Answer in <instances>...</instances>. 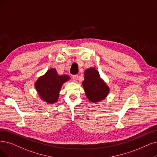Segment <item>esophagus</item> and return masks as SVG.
<instances>
[{
    "instance_id": "34e87169",
    "label": "esophagus",
    "mask_w": 157,
    "mask_h": 157,
    "mask_svg": "<svg viewBox=\"0 0 157 157\" xmlns=\"http://www.w3.org/2000/svg\"><path fill=\"white\" fill-rule=\"evenodd\" d=\"M78 75H73L72 77V79L74 81V82H77V79H78Z\"/></svg>"
}]
</instances>
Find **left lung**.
<instances>
[{
  "mask_svg": "<svg viewBox=\"0 0 157 157\" xmlns=\"http://www.w3.org/2000/svg\"><path fill=\"white\" fill-rule=\"evenodd\" d=\"M82 86L89 102L97 103L104 100L109 93V87L100 77L95 67H90L84 71Z\"/></svg>",
  "mask_w": 157,
  "mask_h": 157,
  "instance_id": "left-lung-1",
  "label": "left lung"
}]
</instances>
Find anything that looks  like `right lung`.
Returning a JSON list of instances; mask_svg holds the SVG:
<instances>
[{"mask_svg":"<svg viewBox=\"0 0 157 157\" xmlns=\"http://www.w3.org/2000/svg\"><path fill=\"white\" fill-rule=\"evenodd\" d=\"M70 79L68 75H59L55 68H51L36 80L35 87L41 100L52 104L58 100L62 86Z\"/></svg>","mask_w":157,"mask_h":157,"instance_id":"right-lung-1","label":"right lung"}]
</instances>
